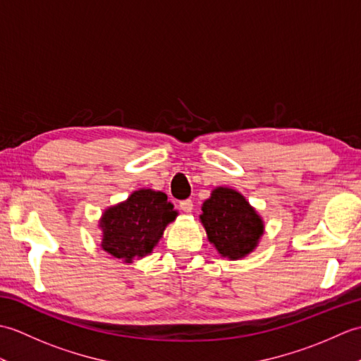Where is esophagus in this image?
Here are the masks:
<instances>
[{
  "mask_svg": "<svg viewBox=\"0 0 361 361\" xmlns=\"http://www.w3.org/2000/svg\"><path fill=\"white\" fill-rule=\"evenodd\" d=\"M192 208H194V202L192 200H183V202H180V209L183 212H186V214L192 212Z\"/></svg>",
  "mask_w": 361,
  "mask_h": 361,
  "instance_id": "1",
  "label": "esophagus"
}]
</instances>
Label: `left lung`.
<instances>
[{"mask_svg": "<svg viewBox=\"0 0 361 361\" xmlns=\"http://www.w3.org/2000/svg\"><path fill=\"white\" fill-rule=\"evenodd\" d=\"M202 211L200 221L206 235L221 257L239 260L257 248L265 231L264 220L239 190L214 188Z\"/></svg>", "mask_w": 361, "mask_h": 361, "instance_id": "obj_1", "label": "left lung"}]
</instances>
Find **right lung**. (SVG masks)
I'll return each instance as SVG.
<instances>
[{
	"mask_svg": "<svg viewBox=\"0 0 361 361\" xmlns=\"http://www.w3.org/2000/svg\"><path fill=\"white\" fill-rule=\"evenodd\" d=\"M178 216L167 195L161 190L137 189L127 200L110 206L102 212L99 228L101 247L114 259L133 264L135 259L150 255L164 229Z\"/></svg>",
	"mask_w": 361,
	"mask_h": 361,
	"instance_id": "add662e5",
	"label": "right lung"
}]
</instances>
